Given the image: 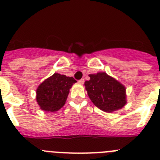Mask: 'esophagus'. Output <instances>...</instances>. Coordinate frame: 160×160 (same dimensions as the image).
<instances>
[{
	"label": "esophagus",
	"mask_w": 160,
	"mask_h": 160,
	"mask_svg": "<svg viewBox=\"0 0 160 160\" xmlns=\"http://www.w3.org/2000/svg\"><path fill=\"white\" fill-rule=\"evenodd\" d=\"M79 84H83L84 83V79H81V80H79Z\"/></svg>",
	"instance_id": "obj_1"
}]
</instances>
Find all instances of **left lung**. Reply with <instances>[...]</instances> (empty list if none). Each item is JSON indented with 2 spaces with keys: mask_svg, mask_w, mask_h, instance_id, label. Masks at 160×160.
Returning a JSON list of instances; mask_svg holds the SVG:
<instances>
[{
  "mask_svg": "<svg viewBox=\"0 0 160 160\" xmlns=\"http://www.w3.org/2000/svg\"><path fill=\"white\" fill-rule=\"evenodd\" d=\"M89 77L84 85L88 97L97 108L111 113L126 105V88L118 80L105 72L89 75Z\"/></svg>",
  "mask_w": 160,
  "mask_h": 160,
  "instance_id": "left-lung-1",
  "label": "left lung"
}]
</instances>
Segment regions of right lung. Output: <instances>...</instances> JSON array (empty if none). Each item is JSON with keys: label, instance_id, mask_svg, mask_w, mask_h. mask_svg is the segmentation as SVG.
Listing matches in <instances>:
<instances>
[{"label": "right lung", "instance_id": "right-lung-1", "mask_svg": "<svg viewBox=\"0 0 160 160\" xmlns=\"http://www.w3.org/2000/svg\"><path fill=\"white\" fill-rule=\"evenodd\" d=\"M76 80L73 77L55 73L37 88L36 100L42 110L55 112L64 105L69 89Z\"/></svg>", "mask_w": 160, "mask_h": 160}]
</instances>
